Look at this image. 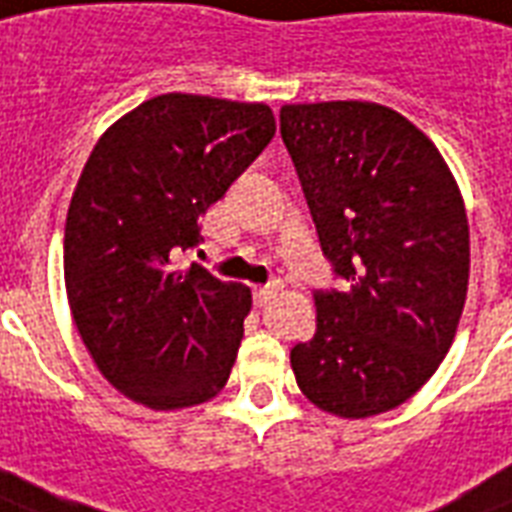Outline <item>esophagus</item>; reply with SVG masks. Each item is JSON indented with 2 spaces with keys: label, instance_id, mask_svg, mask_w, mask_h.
Listing matches in <instances>:
<instances>
[{
  "label": "esophagus",
  "instance_id": "1",
  "mask_svg": "<svg viewBox=\"0 0 512 512\" xmlns=\"http://www.w3.org/2000/svg\"><path fill=\"white\" fill-rule=\"evenodd\" d=\"M279 293V282H271V285H263V287H255V301L260 306H266L274 295Z\"/></svg>",
  "mask_w": 512,
  "mask_h": 512
}]
</instances>
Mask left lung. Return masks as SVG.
I'll use <instances>...</instances> for the list:
<instances>
[{
    "label": "left lung",
    "instance_id": "left-lung-1",
    "mask_svg": "<svg viewBox=\"0 0 512 512\" xmlns=\"http://www.w3.org/2000/svg\"><path fill=\"white\" fill-rule=\"evenodd\" d=\"M320 246L342 290L314 293L317 328L290 350L306 399L372 418L418 393L448 355L469 285V225L448 162L377 102L282 105Z\"/></svg>",
    "mask_w": 512,
    "mask_h": 512
}]
</instances>
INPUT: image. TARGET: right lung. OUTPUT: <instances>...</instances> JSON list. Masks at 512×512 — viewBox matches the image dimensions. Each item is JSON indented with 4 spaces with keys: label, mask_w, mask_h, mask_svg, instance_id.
<instances>
[{
    "label": "right lung",
    "mask_w": 512,
    "mask_h": 512,
    "mask_svg": "<svg viewBox=\"0 0 512 512\" xmlns=\"http://www.w3.org/2000/svg\"><path fill=\"white\" fill-rule=\"evenodd\" d=\"M276 132L263 102L160 94L102 132L64 225V287L102 377L151 410L225 388L252 309L249 287L173 257Z\"/></svg>",
    "instance_id": "right-lung-1"
}]
</instances>
